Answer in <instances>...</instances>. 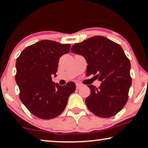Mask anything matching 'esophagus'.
<instances>
[{
    "mask_svg": "<svg viewBox=\"0 0 148 148\" xmlns=\"http://www.w3.org/2000/svg\"><path fill=\"white\" fill-rule=\"evenodd\" d=\"M82 86V85L80 84L79 83H76V88H77V89H79Z\"/></svg>",
    "mask_w": 148,
    "mask_h": 148,
    "instance_id": "esophagus-1",
    "label": "esophagus"
}]
</instances>
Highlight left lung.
<instances>
[{
	"mask_svg": "<svg viewBox=\"0 0 148 148\" xmlns=\"http://www.w3.org/2000/svg\"><path fill=\"white\" fill-rule=\"evenodd\" d=\"M71 52L86 58V75L93 74L102 82L99 88L88 86L91 91L86 99L89 110L102 118L120 112L128 100L132 82L130 61L122 47L106 37L96 36L75 44Z\"/></svg>",
	"mask_w": 148,
	"mask_h": 148,
	"instance_id": "1",
	"label": "left lung"
}]
</instances>
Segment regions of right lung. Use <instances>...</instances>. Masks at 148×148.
I'll list each match as a JSON object with an SVG mask.
<instances>
[{
  "mask_svg": "<svg viewBox=\"0 0 148 148\" xmlns=\"http://www.w3.org/2000/svg\"><path fill=\"white\" fill-rule=\"evenodd\" d=\"M69 44L43 40L26 47L16 60L15 81L19 98L27 110L42 119H51L63 112L76 86L54 84L59 58L70 51Z\"/></svg>",
  "mask_w": 148,
  "mask_h": 148,
  "instance_id": "right-lung-1",
  "label": "right lung"
}]
</instances>
